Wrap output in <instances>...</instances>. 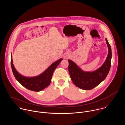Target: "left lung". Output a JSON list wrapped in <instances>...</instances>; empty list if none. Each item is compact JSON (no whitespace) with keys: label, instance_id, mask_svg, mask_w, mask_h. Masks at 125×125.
<instances>
[{"label":"left lung","instance_id":"1","mask_svg":"<svg viewBox=\"0 0 125 125\" xmlns=\"http://www.w3.org/2000/svg\"><path fill=\"white\" fill-rule=\"evenodd\" d=\"M105 40L108 47V56L104 63L97 70L92 72L83 71L71 60H68L69 73L73 82L76 87L84 90L93 89L106 77L111 67L112 51L107 39Z\"/></svg>","mask_w":125,"mask_h":125}]
</instances>
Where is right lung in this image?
Instances as JSON below:
<instances>
[{
	"instance_id": "obj_1",
	"label": "right lung",
	"mask_w": 125,
	"mask_h": 125,
	"mask_svg": "<svg viewBox=\"0 0 125 125\" xmlns=\"http://www.w3.org/2000/svg\"><path fill=\"white\" fill-rule=\"evenodd\" d=\"M62 60V59L58 60L42 74L33 77H26L18 73L12 63V56H11V66L15 78L21 85L27 89L37 92L45 89L50 84L54 71Z\"/></svg>"
}]
</instances>
